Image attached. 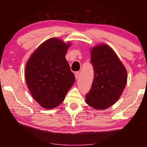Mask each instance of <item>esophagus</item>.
Segmentation results:
<instances>
[{
	"label": "esophagus",
	"mask_w": 147,
	"mask_h": 147,
	"mask_svg": "<svg viewBox=\"0 0 147 147\" xmlns=\"http://www.w3.org/2000/svg\"><path fill=\"white\" fill-rule=\"evenodd\" d=\"M79 76H80V73H79V72H76L75 78H76V80H78V78H79Z\"/></svg>",
	"instance_id": "1"
}]
</instances>
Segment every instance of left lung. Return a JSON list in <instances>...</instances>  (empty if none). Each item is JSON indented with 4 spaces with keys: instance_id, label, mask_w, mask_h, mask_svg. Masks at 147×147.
Instances as JSON below:
<instances>
[{
    "instance_id": "1",
    "label": "left lung",
    "mask_w": 147,
    "mask_h": 147,
    "mask_svg": "<svg viewBox=\"0 0 147 147\" xmlns=\"http://www.w3.org/2000/svg\"><path fill=\"white\" fill-rule=\"evenodd\" d=\"M94 80L86 102L96 109H106L118 100L125 88L127 74L114 51L106 45L92 48Z\"/></svg>"
}]
</instances>
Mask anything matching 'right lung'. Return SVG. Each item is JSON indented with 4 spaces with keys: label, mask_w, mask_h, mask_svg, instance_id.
I'll list each match as a JSON object with an SVG mask.
<instances>
[{
    "label": "right lung",
    "mask_w": 147,
    "mask_h": 147,
    "mask_svg": "<svg viewBox=\"0 0 147 147\" xmlns=\"http://www.w3.org/2000/svg\"><path fill=\"white\" fill-rule=\"evenodd\" d=\"M69 44L57 38L44 42L28 60L25 80L34 99L42 107H57L75 82L65 55Z\"/></svg>",
    "instance_id": "right-lung-1"
}]
</instances>
